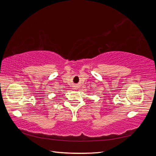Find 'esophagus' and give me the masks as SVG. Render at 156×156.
<instances>
[{"label":"esophagus","mask_w":156,"mask_h":156,"mask_svg":"<svg viewBox=\"0 0 156 156\" xmlns=\"http://www.w3.org/2000/svg\"><path fill=\"white\" fill-rule=\"evenodd\" d=\"M77 88H78V86L76 85V84H75V85H73V89H76Z\"/></svg>","instance_id":"obj_1"}]
</instances>
